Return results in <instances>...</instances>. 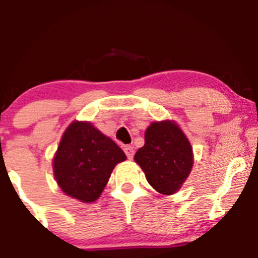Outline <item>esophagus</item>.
I'll list each match as a JSON object with an SVG mask.
<instances>
[{"mask_svg":"<svg viewBox=\"0 0 258 258\" xmlns=\"http://www.w3.org/2000/svg\"><path fill=\"white\" fill-rule=\"evenodd\" d=\"M123 152H125L127 159H130V160L133 159V155H135V150H133V148L131 146H125V148H123Z\"/></svg>","mask_w":258,"mask_h":258,"instance_id":"esophagus-1","label":"esophagus"}]
</instances>
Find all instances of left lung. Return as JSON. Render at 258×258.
Here are the masks:
<instances>
[{"label":"left lung","mask_w":258,"mask_h":258,"mask_svg":"<svg viewBox=\"0 0 258 258\" xmlns=\"http://www.w3.org/2000/svg\"><path fill=\"white\" fill-rule=\"evenodd\" d=\"M144 137L146 144L136 153V162L155 190L165 195L176 193L193 166L190 143L171 121L153 122Z\"/></svg>","instance_id":"8db88e82"}]
</instances>
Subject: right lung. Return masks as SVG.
Returning a JSON list of instances; mask_svg holds the SVG:
<instances>
[{"mask_svg":"<svg viewBox=\"0 0 258 258\" xmlns=\"http://www.w3.org/2000/svg\"><path fill=\"white\" fill-rule=\"evenodd\" d=\"M126 160L121 148L90 122L75 121L59 143L53 170L61 190L82 203L102 194L116 164Z\"/></svg>","mask_w":258,"mask_h":258,"instance_id":"obj_1","label":"right lung"}]
</instances>
